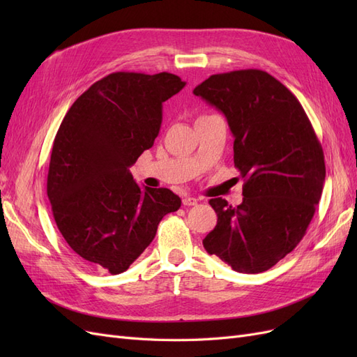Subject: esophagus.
Wrapping results in <instances>:
<instances>
[{"mask_svg": "<svg viewBox=\"0 0 357 357\" xmlns=\"http://www.w3.org/2000/svg\"><path fill=\"white\" fill-rule=\"evenodd\" d=\"M197 204H198L197 198H193V197L183 198V205H188V207H190V205H197Z\"/></svg>", "mask_w": 357, "mask_h": 357, "instance_id": "34e87169", "label": "esophagus"}]
</instances>
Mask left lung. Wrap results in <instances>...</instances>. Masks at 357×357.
<instances>
[{
    "label": "left lung",
    "instance_id": "1",
    "mask_svg": "<svg viewBox=\"0 0 357 357\" xmlns=\"http://www.w3.org/2000/svg\"><path fill=\"white\" fill-rule=\"evenodd\" d=\"M193 93L222 112L234 135L243 202L210 199L218 225L202 240L234 271L257 274L299 244L320 201L325 156L304 109L262 70L210 75Z\"/></svg>",
    "mask_w": 357,
    "mask_h": 357
}]
</instances>
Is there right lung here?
I'll use <instances>...</instances> for the list:
<instances>
[{
  "instance_id": "obj_1",
  "label": "right lung",
  "mask_w": 357,
  "mask_h": 357,
  "mask_svg": "<svg viewBox=\"0 0 357 357\" xmlns=\"http://www.w3.org/2000/svg\"><path fill=\"white\" fill-rule=\"evenodd\" d=\"M176 74L105 75L74 101L50 155L47 197L71 250L86 264L121 274L153 241L181 199L139 188L129 172L155 143L162 104L185 88Z\"/></svg>"
}]
</instances>
